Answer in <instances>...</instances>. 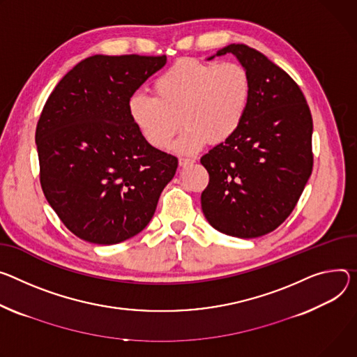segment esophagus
<instances>
[{
  "label": "esophagus",
  "instance_id": "1",
  "mask_svg": "<svg viewBox=\"0 0 357 357\" xmlns=\"http://www.w3.org/2000/svg\"><path fill=\"white\" fill-rule=\"evenodd\" d=\"M192 164H195V158H186V156H181L179 158V165L181 167H189Z\"/></svg>",
  "mask_w": 357,
  "mask_h": 357
}]
</instances>
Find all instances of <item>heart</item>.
<instances>
[{"label": "heart", "instance_id": "obj_1", "mask_svg": "<svg viewBox=\"0 0 357 357\" xmlns=\"http://www.w3.org/2000/svg\"><path fill=\"white\" fill-rule=\"evenodd\" d=\"M153 91H138L128 101L129 118L142 138L164 151L182 123L186 128L175 149L195 152L205 142L219 145L235 135L249 108L252 81L239 62L185 58L155 79Z\"/></svg>", "mask_w": 357, "mask_h": 357}]
</instances>
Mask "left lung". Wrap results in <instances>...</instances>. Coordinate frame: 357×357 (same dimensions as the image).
<instances>
[{
    "label": "left lung",
    "mask_w": 357,
    "mask_h": 357,
    "mask_svg": "<svg viewBox=\"0 0 357 357\" xmlns=\"http://www.w3.org/2000/svg\"><path fill=\"white\" fill-rule=\"evenodd\" d=\"M226 54L248 70L252 95L235 135L201 158L209 174L201 205L215 229L250 239L295 209L313 168V121L299 85L262 52L245 44L216 52Z\"/></svg>",
    "instance_id": "left-lung-1"
}]
</instances>
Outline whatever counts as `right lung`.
<instances>
[{
	"mask_svg": "<svg viewBox=\"0 0 357 357\" xmlns=\"http://www.w3.org/2000/svg\"><path fill=\"white\" fill-rule=\"evenodd\" d=\"M165 55H93L48 96L37 123L40 182L48 204L78 238L114 245L152 219L178 158L152 148L128 101L165 66Z\"/></svg>",
	"mask_w": 357,
	"mask_h": 357,
	"instance_id": "obj_1",
	"label": "right lung"
}]
</instances>
